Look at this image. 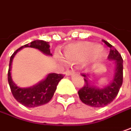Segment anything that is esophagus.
I'll return each mask as SVG.
<instances>
[{"instance_id":"1","label":"esophagus","mask_w":131,"mask_h":131,"mask_svg":"<svg viewBox=\"0 0 131 131\" xmlns=\"http://www.w3.org/2000/svg\"><path fill=\"white\" fill-rule=\"evenodd\" d=\"M75 74V71H73V70H67L66 71V76H71L74 75Z\"/></svg>"}]
</instances>
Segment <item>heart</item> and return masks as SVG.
<instances>
[{"instance_id":"b5f03b06","label":"heart","mask_w":131,"mask_h":131,"mask_svg":"<svg viewBox=\"0 0 131 131\" xmlns=\"http://www.w3.org/2000/svg\"><path fill=\"white\" fill-rule=\"evenodd\" d=\"M63 53L65 59L70 62L79 63L91 60L95 64H101L104 62L108 53L102 46L93 42H80L67 46ZM60 60L61 57H58Z\"/></svg>"}]
</instances>
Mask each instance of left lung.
<instances>
[{
  "label": "left lung",
  "instance_id": "left-lung-1",
  "mask_svg": "<svg viewBox=\"0 0 131 131\" xmlns=\"http://www.w3.org/2000/svg\"><path fill=\"white\" fill-rule=\"evenodd\" d=\"M110 48L108 58L115 64L114 74L111 82L104 87H99L93 80V74H82L84 77L85 85L79 90L78 94L80 100L94 108H102L110 104L117 96L123 81V60L121 54L114 47L105 40H103Z\"/></svg>",
  "mask_w": 131,
  "mask_h": 131
}]
</instances>
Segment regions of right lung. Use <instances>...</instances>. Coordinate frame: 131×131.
I'll return each mask as SVG.
<instances>
[{"label":"right lung","instance_id":"add662e5","mask_svg":"<svg viewBox=\"0 0 131 131\" xmlns=\"http://www.w3.org/2000/svg\"><path fill=\"white\" fill-rule=\"evenodd\" d=\"M26 47L38 49L44 54L47 56H52V54L50 51V46L49 42L41 40H36L17 49L10 57L8 71V82L13 96L17 101L24 106L28 108H35L46 104L51 100L57 89L58 83L64 77L62 74L50 73L46 76V77L44 80H41L40 82L37 83L36 85L31 87L20 88L17 86L13 82L12 78V64L17 53L20 50Z\"/></svg>","mask_w":131,"mask_h":131}]
</instances>
